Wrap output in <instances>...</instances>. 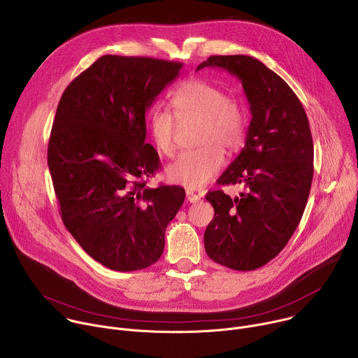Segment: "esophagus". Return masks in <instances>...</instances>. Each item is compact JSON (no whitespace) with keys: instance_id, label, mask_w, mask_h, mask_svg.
<instances>
[{"instance_id":"1","label":"esophagus","mask_w":358,"mask_h":358,"mask_svg":"<svg viewBox=\"0 0 358 358\" xmlns=\"http://www.w3.org/2000/svg\"><path fill=\"white\" fill-rule=\"evenodd\" d=\"M185 195H187V201L188 202H198L201 199V196H202L201 192H194L192 189H187Z\"/></svg>"}]
</instances>
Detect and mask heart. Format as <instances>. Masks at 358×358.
I'll return each instance as SVG.
<instances>
[{
	"label": "heart",
	"instance_id": "heart-1",
	"mask_svg": "<svg viewBox=\"0 0 358 358\" xmlns=\"http://www.w3.org/2000/svg\"><path fill=\"white\" fill-rule=\"evenodd\" d=\"M171 106L178 122L201 120L196 150L185 151L167 167V177L189 189L208 184L224 167L228 151L238 150L246 136V110L243 103L207 80L189 79L171 96ZM147 127L155 147L163 156L171 157L176 151L174 116L162 108L152 109Z\"/></svg>",
	"mask_w": 358,
	"mask_h": 358
}]
</instances>
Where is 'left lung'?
Here are the masks:
<instances>
[{"mask_svg": "<svg viewBox=\"0 0 358 358\" xmlns=\"http://www.w3.org/2000/svg\"><path fill=\"white\" fill-rule=\"evenodd\" d=\"M207 66L222 68L242 82L252 120L245 147L217 181L243 184L246 192L206 195L215 214L203 245L214 262L255 271L279 255L301 220L313 180L312 131L296 93L261 61L214 55L196 71Z\"/></svg>", "mask_w": 358, "mask_h": 358, "instance_id": "1", "label": "left lung"}]
</instances>
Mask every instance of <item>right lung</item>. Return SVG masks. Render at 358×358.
<instances>
[{
	"mask_svg": "<svg viewBox=\"0 0 358 358\" xmlns=\"http://www.w3.org/2000/svg\"><path fill=\"white\" fill-rule=\"evenodd\" d=\"M182 64L105 55L65 89L50 130L48 167L66 229L103 266L156 264L182 206L178 185L150 188L160 157L145 143V112Z\"/></svg>",
	"mask_w": 358,
	"mask_h": 358,
	"instance_id": "1",
	"label": "right lung"
}]
</instances>
